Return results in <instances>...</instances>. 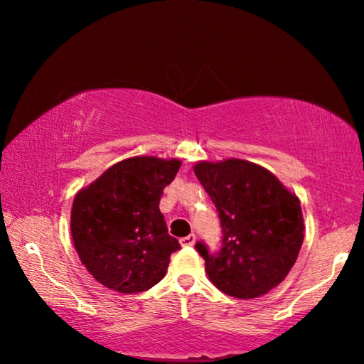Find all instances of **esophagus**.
<instances>
[{
    "label": "esophagus",
    "mask_w": 364,
    "mask_h": 364,
    "mask_svg": "<svg viewBox=\"0 0 364 364\" xmlns=\"http://www.w3.org/2000/svg\"><path fill=\"white\" fill-rule=\"evenodd\" d=\"M178 242H181L182 247H192L193 243H196V235H193V233H191V235L181 238V240H178Z\"/></svg>",
    "instance_id": "34e87169"
}]
</instances>
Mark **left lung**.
<instances>
[{
    "label": "left lung",
    "instance_id": "1",
    "mask_svg": "<svg viewBox=\"0 0 364 364\" xmlns=\"http://www.w3.org/2000/svg\"><path fill=\"white\" fill-rule=\"evenodd\" d=\"M193 172L222 223L220 252L212 255L202 242L196 245L210 282L243 300L280 285L303 243L300 198L265 167L242 159L200 161Z\"/></svg>",
    "mask_w": 364,
    "mask_h": 364
}]
</instances>
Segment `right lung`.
I'll use <instances>...</instances> for the list:
<instances>
[{"instance_id":"1","label":"right lung","mask_w":364,"mask_h":364,"mask_svg":"<svg viewBox=\"0 0 364 364\" xmlns=\"http://www.w3.org/2000/svg\"><path fill=\"white\" fill-rule=\"evenodd\" d=\"M178 159L129 157L76 193L71 235L81 263L119 293L146 291L164 278L171 253L181 248L159 210L176 178Z\"/></svg>"}]
</instances>
